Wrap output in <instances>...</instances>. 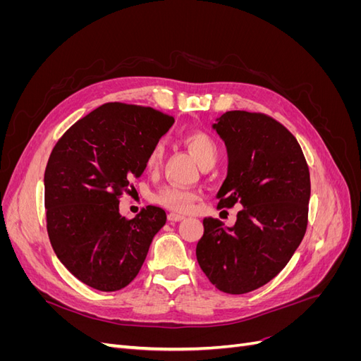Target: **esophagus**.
<instances>
[{
    "mask_svg": "<svg viewBox=\"0 0 361 361\" xmlns=\"http://www.w3.org/2000/svg\"><path fill=\"white\" fill-rule=\"evenodd\" d=\"M169 220H170L171 223H179V221L185 220V216H183V215H180V214H174V212H171V214L169 215Z\"/></svg>",
    "mask_w": 361,
    "mask_h": 361,
    "instance_id": "1",
    "label": "esophagus"
}]
</instances>
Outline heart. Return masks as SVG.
I'll use <instances>...</instances> for the list:
<instances>
[{
  "label": "heart",
  "mask_w": 361,
  "mask_h": 361,
  "mask_svg": "<svg viewBox=\"0 0 361 361\" xmlns=\"http://www.w3.org/2000/svg\"><path fill=\"white\" fill-rule=\"evenodd\" d=\"M185 143H187L191 154L194 155L195 159H197L200 166L216 159L218 146L212 140V137H209L207 134L200 133V130H197V133H190L187 137H185ZM162 157H164V145L157 143L154 147H152L150 154L147 157V162H146L147 169L157 170L161 166ZM155 199L158 203L169 207L171 211L188 212L192 207L195 199H197V194L191 190L178 187V185H167V187L159 190Z\"/></svg>",
  "instance_id": "obj_1"
}]
</instances>
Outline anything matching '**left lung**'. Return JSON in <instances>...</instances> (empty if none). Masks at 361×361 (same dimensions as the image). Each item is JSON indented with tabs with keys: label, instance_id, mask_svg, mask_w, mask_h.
<instances>
[{
	"label": "left lung",
	"instance_id": "1",
	"mask_svg": "<svg viewBox=\"0 0 361 361\" xmlns=\"http://www.w3.org/2000/svg\"><path fill=\"white\" fill-rule=\"evenodd\" d=\"M212 129L227 149V176L218 209L243 206L232 227L209 216L195 248L216 289L247 293L288 265L307 228L310 174L289 130L265 114L227 111Z\"/></svg>",
	"mask_w": 361,
	"mask_h": 361
}]
</instances>
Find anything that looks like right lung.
<instances>
[{
	"instance_id": "1",
	"label": "right lung",
	"mask_w": 361,
	"mask_h": 361,
	"mask_svg": "<svg viewBox=\"0 0 361 361\" xmlns=\"http://www.w3.org/2000/svg\"><path fill=\"white\" fill-rule=\"evenodd\" d=\"M173 123L150 106L105 104L54 147L43 179L48 235L59 260L84 285L114 292L143 267L166 211L147 206L126 220L118 197L143 174L152 147Z\"/></svg>"
}]
</instances>
